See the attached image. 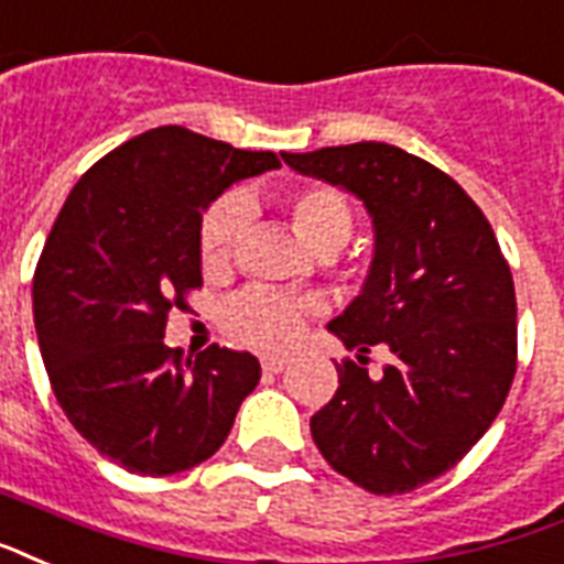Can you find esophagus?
<instances>
[{"instance_id":"esophagus-1","label":"esophagus","mask_w":564,"mask_h":564,"mask_svg":"<svg viewBox=\"0 0 564 564\" xmlns=\"http://www.w3.org/2000/svg\"><path fill=\"white\" fill-rule=\"evenodd\" d=\"M286 367H290V358H283V355H263V372L278 376V372H283Z\"/></svg>"}]
</instances>
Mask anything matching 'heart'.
<instances>
[{"label": "heart", "instance_id": "b5f03b06", "mask_svg": "<svg viewBox=\"0 0 564 564\" xmlns=\"http://www.w3.org/2000/svg\"><path fill=\"white\" fill-rule=\"evenodd\" d=\"M251 206L239 195L221 197L206 213L200 227V257L209 272L225 269L242 242ZM292 225L313 251L339 248L351 236V206L334 188L313 186L292 200ZM311 316V304L272 290L239 292L225 307V325L245 343L260 349H283L299 337L301 325Z\"/></svg>", "mask_w": 564, "mask_h": 564}]
</instances>
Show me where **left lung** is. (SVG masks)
<instances>
[{
  "label": "left lung",
  "instance_id": "8db88e82",
  "mask_svg": "<svg viewBox=\"0 0 564 564\" xmlns=\"http://www.w3.org/2000/svg\"><path fill=\"white\" fill-rule=\"evenodd\" d=\"M372 218V260L330 334L355 349L311 416L325 462L372 494H405L462 462L509 397L518 304L482 209L453 177L381 141L281 153ZM372 345L390 350L378 373Z\"/></svg>",
  "mask_w": 564,
  "mask_h": 564
}]
</instances>
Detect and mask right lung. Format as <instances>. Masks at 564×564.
<instances>
[{
    "label": "right lung",
    "instance_id": "obj_1",
    "mask_svg": "<svg viewBox=\"0 0 564 564\" xmlns=\"http://www.w3.org/2000/svg\"><path fill=\"white\" fill-rule=\"evenodd\" d=\"M274 167L269 150L156 127L102 156L55 218L32 286L43 367L73 429L123 470L171 476L206 462L260 381L248 351H171L165 319L204 281L209 204Z\"/></svg>",
    "mask_w": 564,
    "mask_h": 564
}]
</instances>
